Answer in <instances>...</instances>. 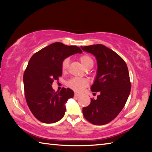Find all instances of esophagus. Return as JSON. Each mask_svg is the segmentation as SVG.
Masks as SVG:
<instances>
[{"label":"esophagus","instance_id":"obj_1","mask_svg":"<svg viewBox=\"0 0 152 152\" xmlns=\"http://www.w3.org/2000/svg\"><path fill=\"white\" fill-rule=\"evenodd\" d=\"M80 94H78V93H77V92H75V93H74V96L78 97V96H80Z\"/></svg>","mask_w":152,"mask_h":152}]
</instances>
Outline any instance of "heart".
<instances>
[{"instance_id":"obj_1","label":"heart","mask_w":152,"mask_h":152,"mask_svg":"<svg viewBox=\"0 0 152 152\" xmlns=\"http://www.w3.org/2000/svg\"><path fill=\"white\" fill-rule=\"evenodd\" d=\"M80 60L82 64H83V66L86 68H88L91 66H93V60L88 55H83L80 56ZM69 63H70L69 58H65L62 61V63H61V70L63 71V72H65L68 70ZM88 84L89 82L88 80L82 78H73L67 82V86L77 92H81L83 91L88 85Z\"/></svg>"}]
</instances>
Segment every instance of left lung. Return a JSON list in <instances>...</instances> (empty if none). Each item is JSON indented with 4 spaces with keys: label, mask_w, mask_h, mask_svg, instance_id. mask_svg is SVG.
I'll list each match as a JSON object with an SVG mask.
<instances>
[{
    "label": "left lung",
    "mask_w": 152,
    "mask_h": 152,
    "mask_svg": "<svg viewBox=\"0 0 152 152\" xmlns=\"http://www.w3.org/2000/svg\"><path fill=\"white\" fill-rule=\"evenodd\" d=\"M96 58L98 70L91 91L99 92L96 99L82 109L84 117L92 124L102 125L116 117L124 107L131 91L129 73L123 58L101 44L81 47Z\"/></svg>",
    "instance_id": "obj_1"
}]
</instances>
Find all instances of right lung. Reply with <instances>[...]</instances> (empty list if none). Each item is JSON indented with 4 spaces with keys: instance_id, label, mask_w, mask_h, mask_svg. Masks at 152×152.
<instances>
[{
    "instance_id": "1",
    "label": "right lung",
    "mask_w": 152,
    "mask_h": 152,
    "mask_svg": "<svg viewBox=\"0 0 152 152\" xmlns=\"http://www.w3.org/2000/svg\"><path fill=\"white\" fill-rule=\"evenodd\" d=\"M82 52L76 45L56 42L31 58L23 74L25 96L30 110L41 122L53 123L64 117L65 103L74 96V92L68 88L55 92L51 86L61 76L64 59Z\"/></svg>"
}]
</instances>
